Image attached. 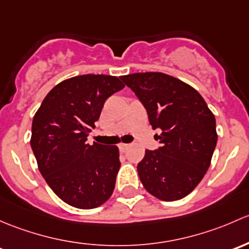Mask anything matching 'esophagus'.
Here are the masks:
<instances>
[{"label": "esophagus", "mask_w": 249, "mask_h": 249, "mask_svg": "<svg viewBox=\"0 0 249 249\" xmlns=\"http://www.w3.org/2000/svg\"><path fill=\"white\" fill-rule=\"evenodd\" d=\"M127 148H128V143H124V142L119 143V150L121 151V152H124Z\"/></svg>", "instance_id": "obj_1"}]
</instances>
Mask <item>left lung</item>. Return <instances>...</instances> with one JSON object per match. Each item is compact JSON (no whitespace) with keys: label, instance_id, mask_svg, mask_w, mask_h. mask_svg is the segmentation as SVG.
<instances>
[{"label":"left lung","instance_id":"8db88e82","mask_svg":"<svg viewBox=\"0 0 249 249\" xmlns=\"http://www.w3.org/2000/svg\"><path fill=\"white\" fill-rule=\"evenodd\" d=\"M147 110L160 147L145 151L138 174L146 191L163 201L188 196L206 174L217 143L216 119L196 89L160 71L121 76Z\"/></svg>","mask_w":249,"mask_h":249}]
</instances>
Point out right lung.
<instances>
[{
	"label": "right lung",
	"instance_id": "obj_1",
	"mask_svg": "<svg viewBox=\"0 0 249 249\" xmlns=\"http://www.w3.org/2000/svg\"><path fill=\"white\" fill-rule=\"evenodd\" d=\"M124 87L104 74L73 76L47 94L33 116L31 147L53 193L76 209H94L111 196L119 173V148L87 143L104 102Z\"/></svg>",
	"mask_w": 249,
	"mask_h": 249
}]
</instances>
